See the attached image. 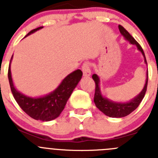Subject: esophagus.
I'll return each mask as SVG.
<instances>
[{"mask_svg":"<svg viewBox=\"0 0 158 158\" xmlns=\"http://www.w3.org/2000/svg\"><path fill=\"white\" fill-rule=\"evenodd\" d=\"M81 69L84 76L89 77L91 75V69H90V65H89V62H84L81 66Z\"/></svg>","mask_w":158,"mask_h":158,"instance_id":"34e87169","label":"esophagus"}]
</instances>
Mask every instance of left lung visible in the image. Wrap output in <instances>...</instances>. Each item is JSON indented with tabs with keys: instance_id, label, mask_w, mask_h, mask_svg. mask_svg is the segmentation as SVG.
<instances>
[{
	"instance_id": "8db88e82",
	"label": "left lung",
	"mask_w": 158,
	"mask_h": 158,
	"mask_svg": "<svg viewBox=\"0 0 158 158\" xmlns=\"http://www.w3.org/2000/svg\"><path fill=\"white\" fill-rule=\"evenodd\" d=\"M118 29H119V31H120L121 34L125 37L126 40H127L132 44H135L137 46L138 49L142 53L143 56H144L145 62L147 63L146 62V57H145L144 51L142 50L140 44L130 35L129 32L124 28L123 26L118 25ZM93 79L94 80L95 85H96V87H95L94 103L96 104V107L100 111H101L102 112L104 113V115H107V116L113 117V118H121V117H124L130 115L132 111H135L137 107H139V105L140 104L141 102H142V99L144 98L146 89H147L148 71L146 84H145V86L143 88V89H142V91L135 98H134L131 101L127 102V103H115V102H112L111 100L103 97L101 93H100V87H99V82H100L99 77L96 73H94L93 75Z\"/></svg>"
}]
</instances>
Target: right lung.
<instances>
[{"label":"right lung","instance_id":"obj_1","mask_svg":"<svg viewBox=\"0 0 158 158\" xmlns=\"http://www.w3.org/2000/svg\"><path fill=\"white\" fill-rule=\"evenodd\" d=\"M43 27H40L33 29L28 32L26 36ZM82 74L83 73L81 69H77L68 75L53 93L43 97L31 98L19 93L14 87L11 76L10 64L8 71V77L11 91L17 104L29 116L36 120L41 121H51L59 116L61 112L63 111L67 100L72 94L73 89L76 88L78 82L81 79Z\"/></svg>","mask_w":158,"mask_h":158}]
</instances>
